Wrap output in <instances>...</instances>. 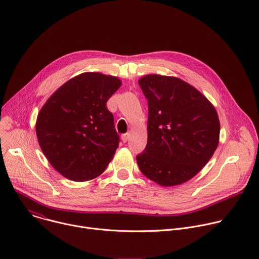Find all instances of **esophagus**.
<instances>
[{"label":"esophagus","instance_id":"obj_1","mask_svg":"<svg viewBox=\"0 0 259 259\" xmlns=\"http://www.w3.org/2000/svg\"><path fill=\"white\" fill-rule=\"evenodd\" d=\"M121 137H122L123 142H127V141L129 140V138H130V133H125V134H123Z\"/></svg>","mask_w":259,"mask_h":259}]
</instances>
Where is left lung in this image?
<instances>
[{"mask_svg": "<svg viewBox=\"0 0 259 259\" xmlns=\"http://www.w3.org/2000/svg\"><path fill=\"white\" fill-rule=\"evenodd\" d=\"M138 84L147 99V143L136 156L141 173L163 187L193 178L213 156L220 125L211 102L178 78L147 75Z\"/></svg>", "mask_w": 259, "mask_h": 259, "instance_id": "8db88e82", "label": "left lung"}]
</instances>
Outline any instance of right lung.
<instances>
[{
    "label": "right lung",
    "mask_w": 259,
    "mask_h": 259,
    "mask_svg": "<svg viewBox=\"0 0 259 259\" xmlns=\"http://www.w3.org/2000/svg\"><path fill=\"white\" fill-rule=\"evenodd\" d=\"M121 81L84 72L64 83L41 108L35 132L43 154L64 177L86 181L112 161L120 137L106 102Z\"/></svg>",
    "instance_id": "right-lung-1"
}]
</instances>
